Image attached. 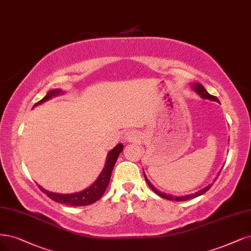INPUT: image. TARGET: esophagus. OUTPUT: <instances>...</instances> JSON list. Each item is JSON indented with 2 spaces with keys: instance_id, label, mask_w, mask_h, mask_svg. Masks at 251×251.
Here are the masks:
<instances>
[{
  "instance_id": "34e87169",
  "label": "esophagus",
  "mask_w": 251,
  "mask_h": 251,
  "mask_svg": "<svg viewBox=\"0 0 251 251\" xmlns=\"http://www.w3.org/2000/svg\"><path fill=\"white\" fill-rule=\"evenodd\" d=\"M125 140L129 143H138L140 141V135L136 131H129L126 134Z\"/></svg>"
}]
</instances>
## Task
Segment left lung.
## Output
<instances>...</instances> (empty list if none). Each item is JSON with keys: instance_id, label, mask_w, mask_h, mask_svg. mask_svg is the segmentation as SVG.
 Wrapping results in <instances>:
<instances>
[{"instance_id": "obj_1", "label": "left lung", "mask_w": 251, "mask_h": 251, "mask_svg": "<svg viewBox=\"0 0 251 251\" xmlns=\"http://www.w3.org/2000/svg\"><path fill=\"white\" fill-rule=\"evenodd\" d=\"M191 87H192V89L198 94V96H200L201 99H203V100H213V101H216V102H220L219 101V100L216 98V97H214V96H211V94L206 91L205 89H204V87L203 86L201 85V84H200V83H194V84H191ZM221 172V170L218 172V176H219V174ZM143 175H144V178H145V180L148 181V184H149V186L152 189V191L153 192H155L157 193L159 196H161V197H163V198H165V200H168V201H188V200H191V198H194V197H197V196H201V195H202L203 193H205L206 191H208V190L213 186V184H210V185H208L206 187H204L203 189H201V190H200V191H197V192H195V193H192V194H188V195H181V196H174V195H171V194H166V193H164V192H161V191H159V190L155 188L151 181L149 180V178L146 177V176H145V174H144V171H143ZM217 178V177H216ZM216 178L214 179V181L216 180Z\"/></svg>"}]
</instances>
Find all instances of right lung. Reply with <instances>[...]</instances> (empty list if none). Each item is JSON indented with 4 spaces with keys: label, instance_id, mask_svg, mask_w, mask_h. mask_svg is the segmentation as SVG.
<instances>
[{
    "label": "right lung",
    "instance_id": "right-lung-1",
    "mask_svg": "<svg viewBox=\"0 0 251 251\" xmlns=\"http://www.w3.org/2000/svg\"><path fill=\"white\" fill-rule=\"evenodd\" d=\"M62 93L64 92L61 89L50 90L48 92V94L45 98H43L41 100H39L38 102H36L35 105L33 106V108H35L37 105H41V103L50 100L51 98L57 97L59 94H62ZM123 150H124V145L122 143H118L113 150H111L107 154L105 166H103L101 172L96 179V181H94V183L90 185L88 188L82 190L80 192L71 193V194H61V193H54V192L48 191V190L42 188L39 185L38 187L43 193L47 194L51 201H54L56 202L63 203L66 205H72V206H83V205L91 204L93 202H96L97 201H99L102 196L103 192L106 191L111 178L112 170H113L115 163L118 159V155L123 151Z\"/></svg>",
    "mask_w": 251,
    "mask_h": 251
}]
</instances>
